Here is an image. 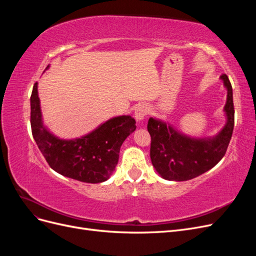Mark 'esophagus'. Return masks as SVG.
<instances>
[{"label":"esophagus","mask_w":256,"mask_h":256,"mask_svg":"<svg viewBox=\"0 0 256 256\" xmlns=\"http://www.w3.org/2000/svg\"><path fill=\"white\" fill-rule=\"evenodd\" d=\"M147 114H148V109H147V106L144 104H141L136 108V110L134 112V118L138 122H141L146 118Z\"/></svg>","instance_id":"obj_1"}]
</instances>
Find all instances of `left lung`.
<instances>
[{
    "label": "left lung",
    "mask_w": 256,
    "mask_h": 256,
    "mask_svg": "<svg viewBox=\"0 0 256 256\" xmlns=\"http://www.w3.org/2000/svg\"><path fill=\"white\" fill-rule=\"evenodd\" d=\"M220 78L228 90L224 106L226 125L212 138H193L186 136L166 122L150 118L147 130L150 134V159L156 171L168 180L184 182L202 175L223 158L234 130L233 88L228 76Z\"/></svg>",
    "instance_id": "8db88e82"
}]
</instances>
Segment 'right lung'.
<instances>
[{
  "label": "right lung",
  "instance_id": "1",
  "mask_svg": "<svg viewBox=\"0 0 256 256\" xmlns=\"http://www.w3.org/2000/svg\"><path fill=\"white\" fill-rule=\"evenodd\" d=\"M30 127L38 148L51 168L63 176L90 184L106 182L112 175L122 142L136 128L134 118L122 115L82 138L60 140L42 125L37 83L30 95Z\"/></svg>",
  "mask_w": 256,
  "mask_h": 256
}]
</instances>
